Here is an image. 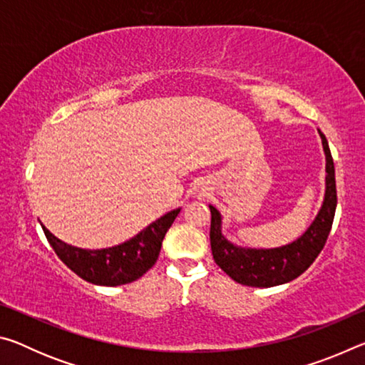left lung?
Returning <instances> with one entry per match:
<instances>
[{"instance_id":"left-lung-1","label":"left lung","mask_w":365,"mask_h":365,"mask_svg":"<svg viewBox=\"0 0 365 365\" xmlns=\"http://www.w3.org/2000/svg\"><path fill=\"white\" fill-rule=\"evenodd\" d=\"M325 153V195L316 217L294 242L279 248H246L227 240L222 233V215L211 209V250L215 264L237 283L246 287L269 288L283 285L299 277L311 265L331 230L336 209L335 165L325 135L319 130Z\"/></svg>"}]
</instances>
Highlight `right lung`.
Returning a JSON list of instances; mask_svg holds the SVG:
<instances>
[{
	"label": "right lung",
	"instance_id": "right-lung-1",
	"mask_svg": "<svg viewBox=\"0 0 365 365\" xmlns=\"http://www.w3.org/2000/svg\"><path fill=\"white\" fill-rule=\"evenodd\" d=\"M182 207L172 209L151 222L127 242L103 250H83L67 245L41 224L51 248L67 267L86 282L101 287H119L135 282L151 269L159 256L165 232Z\"/></svg>",
	"mask_w": 365,
	"mask_h": 365
}]
</instances>
